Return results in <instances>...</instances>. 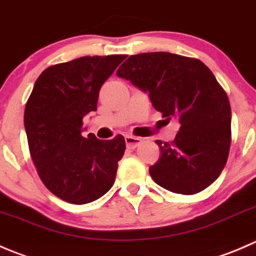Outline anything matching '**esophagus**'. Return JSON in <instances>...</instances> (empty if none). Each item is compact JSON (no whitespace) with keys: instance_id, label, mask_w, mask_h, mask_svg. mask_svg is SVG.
Instances as JSON below:
<instances>
[{"instance_id":"obj_1","label":"esophagus","mask_w":256,"mask_h":256,"mask_svg":"<svg viewBox=\"0 0 256 256\" xmlns=\"http://www.w3.org/2000/svg\"><path fill=\"white\" fill-rule=\"evenodd\" d=\"M126 144H127V148L129 149H134L142 143V139L138 138V136H124Z\"/></svg>"}]
</instances>
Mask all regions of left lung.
<instances>
[{
	"label": "left lung",
	"instance_id": "8db88e82",
	"mask_svg": "<svg viewBox=\"0 0 256 256\" xmlns=\"http://www.w3.org/2000/svg\"><path fill=\"white\" fill-rule=\"evenodd\" d=\"M117 76L148 93L152 104L180 128L172 143L156 140L160 156L149 173L158 186L192 196L208 188L226 164L232 142L229 98L196 58L169 52L130 56Z\"/></svg>",
	"mask_w": 256,
	"mask_h": 256
}]
</instances>
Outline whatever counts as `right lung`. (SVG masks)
Segmentation results:
<instances>
[{
    "label": "right lung",
    "mask_w": 256,
    "mask_h": 256,
    "mask_svg": "<svg viewBox=\"0 0 256 256\" xmlns=\"http://www.w3.org/2000/svg\"><path fill=\"white\" fill-rule=\"evenodd\" d=\"M126 57L87 56L50 66L34 83L24 108L30 153L42 183L62 200L90 203L114 183L124 138H84L82 126L83 117L97 110L102 84Z\"/></svg>",
    "instance_id": "obj_1"
}]
</instances>
